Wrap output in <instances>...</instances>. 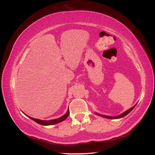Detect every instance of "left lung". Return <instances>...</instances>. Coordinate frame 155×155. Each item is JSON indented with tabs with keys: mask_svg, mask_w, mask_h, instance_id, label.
<instances>
[{
	"mask_svg": "<svg viewBox=\"0 0 155 155\" xmlns=\"http://www.w3.org/2000/svg\"><path fill=\"white\" fill-rule=\"evenodd\" d=\"M135 106H136V104H135L134 106L131 107L130 109H128L127 111H124V113H122V114H120V115H117V116H114V117H111V116H108V115H101V114H97V113H96V114L97 115H99V116H101V117H105V118H109V119H118V118H121V117H124V116H126V115H127V114H129V113H130L131 111H132V110H133V109L135 108Z\"/></svg>",
	"mask_w": 155,
	"mask_h": 155,
	"instance_id": "8db88e82",
	"label": "left lung"
}]
</instances>
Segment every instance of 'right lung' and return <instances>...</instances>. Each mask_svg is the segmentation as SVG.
<instances>
[{
	"mask_svg": "<svg viewBox=\"0 0 155 155\" xmlns=\"http://www.w3.org/2000/svg\"><path fill=\"white\" fill-rule=\"evenodd\" d=\"M69 114H70L69 109H68L66 114L63 115V116L59 117V118L51 120H39V119L33 118V117L28 116V115H27V116L29 117V118H31V120H33L34 122H35L38 123V124H40L41 125H44V126H48V125H52V124H58V123L61 122L62 121H64V120H65L68 117V115H69Z\"/></svg>",
	"mask_w": 155,
	"mask_h": 155,
	"instance_id": "obj_1",
	"label": "right lung"
}]
</instances>
